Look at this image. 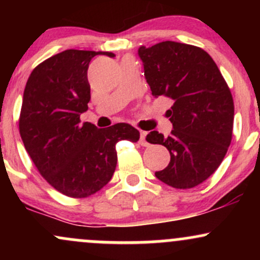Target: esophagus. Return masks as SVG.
<instances>
[{"label": "esophagus", "mask_w": 260, "mask_h": 260, "mask_svg": "<svg viewBox=\"0 0 260 260\" xmlns=\"http://www.w3.org/2000/svg\"><path fill=\"white\" fill-rule=\"evenodd\" d=\"M145 137H147V132H144V131H140L139 143H140V145H143V147H147L148 145V142L145 140Z\"/></svg>", "instance_id": "1"}]
</instances>
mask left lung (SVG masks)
I'll return each instance as SVG.
<instances>
[{
  "instance_id": "left-lung-1",
  "label": "left lung",
  "mask_w": 260,
  "mask_h": 260,
  "mask_svg": "<svg viewBox=\"0 0 260 260\" xmlns=\"http://www.w3.org/2000/svg\"><path fill=\"white\" fill-rule=\"evenodd\" d=\"M138 55L151 94L174 101L166 112L171 136L156 131L147 136L171 155L155 176L180 189L198 186L216 171L231 144L235 106L228 83L210 55L193 45L162 41L140 46Z\"/></svg>"
}]
</instances>
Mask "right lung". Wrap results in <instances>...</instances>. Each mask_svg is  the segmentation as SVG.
Returning a JSON list of instances; mask_svg holds the SVG:
<instances>
[{"label":"right lung","mask_w":260,"mask_h":260,"mask_svg":"<svg viewBox=\"0 0 260 260\" xmlns=\"http://www.w3.org/2000/svg\"><path fill=\"white\" fill-rule=\"evenodd\" d=\"M96 55L115 57L66 50L45 59L32 70L23 95L19 133L25 150L45 180L71 198H85L106 186L117 165L116 144L139 139V131L128 123H80L90 101L89 63Z\"/></svg>","instance_id":"add662e5"}]
</instances>
